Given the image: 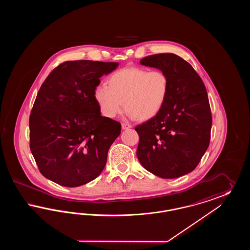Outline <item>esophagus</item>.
Here are the masks:
<instances>
[{"label":"esophagus","instance_id":"obj_1","mask_svg":"<svg viewBox=\"0 0 250 250\" xmlns=\"http://www.w3.org/2000/svg\"><path fill=\"white\" fill-rule=\"evenodd\" d=\"M131 127H132V125H131L130 124H128V123H123V124H122V128H123L124 130L129 129Z\"/></svg>","mask_w":250,"mask_h":250}]
</instances>
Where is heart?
<instances>
[{"label": "heart", "mask_w": 250, "mask_h": 250, "mask_svg": "<svg viewBox=\"0 0 250 250\" xmlns=\"http://www.w3.org/2000/svg\"><path fill=\"white\" fill-rule=\"evenodd\" d=\"M169 94V79L162 70L125 67L112 73L107 86L98 85L94 97L100 111L114 118L125 107L132 119L145 121L155 117L165 106Z\"/></svg>", "instance_id": "obj_1"}]
</instances>
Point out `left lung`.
Returning a JSON list of instances; mask_svg holds the SVG:
<instances>
[{
    "instance_id": "1",
    "label": "left lung",
    "mask_w": 250,
    "mask_h": 250,
    "mask_svg": "<svg viewBox=\"0 0 250 250\" xmlns=\"http://www.w3.org/2000/svg\"><path fill=\"white\" fill-rule=\"evenodd\" d=\"M141 64L167 73L169 94L162 110L135 127L137 156L151 173L165 179L191 172L206 152L212 113L206 88L189 62L172 53L150 55Z\"/></svg>"
}]
</instances>
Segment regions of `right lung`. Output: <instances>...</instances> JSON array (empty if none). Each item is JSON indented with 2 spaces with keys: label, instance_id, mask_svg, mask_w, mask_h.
<instances>
[{
  "label": "right lung",
  "instance_id": "add662e5",
  "mask_svg": "<svg viewBox=\"0 0 250 250\" xmlns=\"http://www.w3.org/2000/svg\"><path fill=\"white\" fill-rule=\"evenodd\" d=\"M118 62L80 60L55 67L36 95L29 119L30 149L41 174L76 188L96 178L121 124L103 117L94 92Z\"/></svg>",
  "mask_w": 250,
  "mask_h": 250
}]
</instances>
